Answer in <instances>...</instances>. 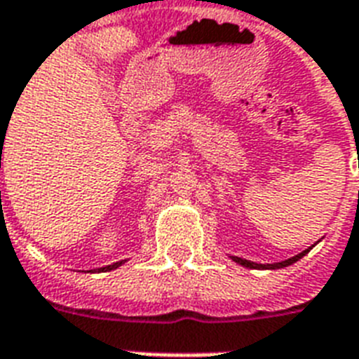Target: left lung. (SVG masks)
Instances as JSON below:
<instances>
[{
  "instance_id": "obj_1",
  "label": "left lung",
  "mask_w": 359,
  "mask_h": 359,
  "mask_svg": "<svg viewBox=\"0 0 359 359\" xmlns=\"http://www.w3.org/2000/svg\"><path fill=\"white\" fill-rule=\"evenodd\" d=\"M313 248H315V244H313L311 248H307V250L302 251V253H298V255L290 257V259H285V261H281V262H272V264H261V262L248 261V259H242V257H235V255H231V259H233L236 264H242V266H245V268H253V270H278V268L290 266V264H294L296 261H300L302 257L306 255V253H309Z\"/></svg>"
}]
</instances>
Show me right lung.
Segmentation results:
<instances>
[{
	"label": "right lung",
	"instance_id": "right-lung-1",
	"mask_svg": "<svg viewBox=\"0 0 359 359\" xmlns=\"http://www.w3.org/2000/svg\"><path fill=\"white\" fill-rule=\"evenodd\" d=\"M124 262H126V259H124V261H119V262H114V264H108V266L95 268V270H89V272H91V273H95V272H111V270H115V268L123 266Z\"/></svg>",
	"mask_w": 359,
	"mask_h": 359
}]
</instances>
